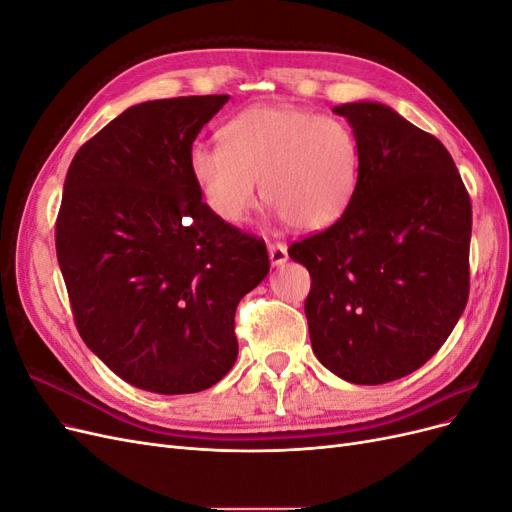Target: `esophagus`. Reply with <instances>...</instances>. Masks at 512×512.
Wrapping results in <instances>:
<instances>
[{
	"instance_id": "obj_1",
	"label": "esophagus",
	"mask_w": 512,
	"mask_h": 512,
	"mask_svg": "<svg viewBox=\"0 0 512 512\" xmlns=\"http://www.w3.org/2000/svg\"><path fill=\"white\" fill-rule=\"evenodd\" d=\"M269 258L273 267H282L288 260V247L284 243H269Z\"/></svg>"
}]
</instances>
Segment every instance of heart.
<instances>
[{
  "mask_svg": "<svg viewBox=\"0 0 512 512\" xmlns=\"http://www.w3.org/2000/svg\"><path fill=\"white\" fill-rule=\"evenodd\" d=\"M222 145L194 143L190 175L213 215L243 224L260 194L299 230L335 224L359 190L363 153L348 121L303 106L245 108L220 130Z\"/></svg>",
  "mask_w": 512,
  "mask_h": 512,
  "instance_id": "heart-1",
  "label": "heart"
}]
</instances>
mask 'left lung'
Here are the masks:
<instances>
[{"instance_id": "8db88e82", "label": "left lung", "mask_w": 512, "mask_h": 512, "mask_svg": "<svg viewBox=\"0 0 512 512\" xmlns=\"http://www.w3.org/2000/svg\"><path fill=\"white\" fill-rule=\"evenodd\" d=\"M333 113L359 136V190L288 254L312 275L305 316L318 361L346 382L384 384L425 365L466 309L472 205L451 153L391 106Z\"/></svg>"}]
</instances>
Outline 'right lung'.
<instances>
[{
  "instance_id": "1",
  "label": "right lung",
  "mask_w": 512,
  "mask_h": 512,
  "mask_svg": "<svg viewBox=\"0 0 512 512\" xmlns=\"http://www.w3.org/2000/svg\"><path fill=\"white\" fill-rule=\"evenodd\" d=\"M230 96L130 106L68 168L55 226L83 342L136 389L205 391L235 365L239 301L269 273L265 241L203 203L188 153Z\"/></svg>"
}]
</instances>
